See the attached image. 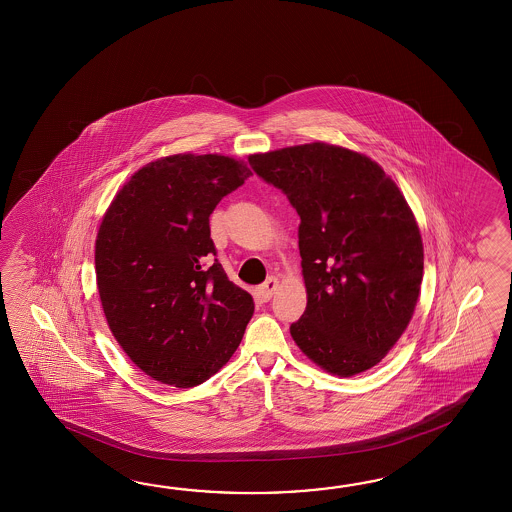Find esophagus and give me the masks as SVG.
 <instances>
[{
	"label": "esophagus",
	"instance_id": "esophagus-1",
	"mask_svg": "<svg viewBox=\"0 0 512 512\" xmlns=\"http://www.w3.org/2000/svg\"><path fill=\"white\" fill-rule=\"evenodd\" d=\"M276 289H278V278L271 276V278H267V282L258 287V294H260V298L263 302H269Z\"/></svg>",
	"mask_w": 512,
	"mask_h": 512
}]
</instances>
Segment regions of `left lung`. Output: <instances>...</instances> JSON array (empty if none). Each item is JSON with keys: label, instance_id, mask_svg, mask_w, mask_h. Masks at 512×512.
<instances>
[{"label": "left lung", "instance_id": "obj_1", "mask_svg": "<svg viewBox=\"0 0 512 512\" xmlns=\"http://www.w3.org/2000/svg\"><path fill=\"white\" fill-rule=\"evenodd\" d=\"M251 163L300 216L307 307L291 337L333 375L370 370L410 324L423 282L421 232L401 190L370 157L326 142Z\"/></svg>", "mask_w": 512, "mask_h": 512}]
</instances>
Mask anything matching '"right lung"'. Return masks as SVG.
Instances as JSON below:
<instances>
[{"label":"right lung","mask_w":512,"mask_h":512,"mask_svg":"<svg viewBox=\"0 0 512 512\" xmlns=\"http://www.w3.org/2000/svg\"><path fill=\"white\" fill-rule=\"evenodd\" d=\"M251 175L216 153L163 157L131 175L100 223L104 315L120 348L155 381L197 386L240 346L254 302L223 271L208 218Z\"/></svg>","instance_id":"add662e5"}]
</instances>
